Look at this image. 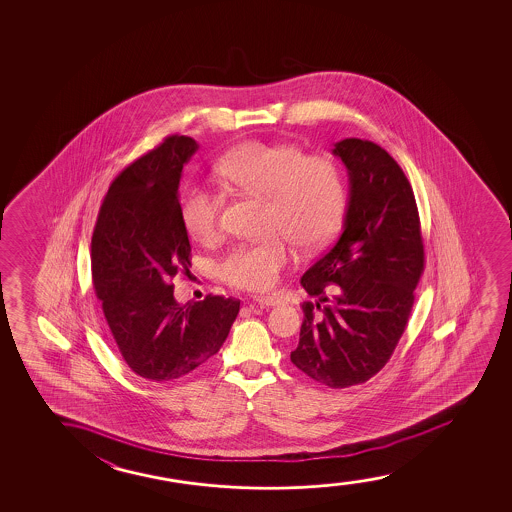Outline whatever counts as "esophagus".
<instances>
[{
  "label": "esophagus",
  "instance_id": "1",
  "mask_svg": "<svg viewBox=\"0 0 512 512\" xmlns=\"http://www.w3.org/2000/svg\"><path fill=\"white\" fill-rule=\"evenodd\" d=\"M255 302L262 306V308H274V306H280L281 301L278 297L273 295H262V297H255Z\"/></svg>",
  "mask_w": 512,
  "mask_h": 512
}]
</instances>
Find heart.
<instances>
[{
    "label": "heart",
    "instance_id": "b5f03b06",
    "mask_svg": "<svg viewBox=\"0 0 512 512\" xmlns=\"http://www.w3.org/2000/svg\"><path fill=\"white\" fill-rule=\"evenodd\" d=\"M238 189L266 197L264 231L259 243L232 246L220 260V276L231 287L267 292L292 259L287 239L302 250H320L334 239L346 211V183L336 162L308 155L292 143L250 141L232 150L218 166ZM220 197L190 185L180 199V218L190 238L210 243L220 229Z\"/></svg>",
    "mask_w": 512,
    "mask_h": 512
}]
</instances>
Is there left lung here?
Listing matches in <instances>:
<instances>
[{"label":"left lung","mask_w":512,"mask_h":512,"mask_svg":"<svg viewBox=\"0 0 512 512\" xmlns=\"http://www.w3.org/2000/svg\"><path fill=\"white\" fill-rule=\"evenodd\" d=\"M350 175L343 232L306 273L304 320L290 360L309 378L348 388L378 374L406 330L425 269L411 183L385 148L346 138L334 145Z\"/></svg>","instance_id":"8db88e82"}]
</instances>
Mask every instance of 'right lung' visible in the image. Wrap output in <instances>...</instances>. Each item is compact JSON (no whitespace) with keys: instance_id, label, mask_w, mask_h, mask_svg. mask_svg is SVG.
Segmentation results:
<instances>
[{"instance_id":"1","label":"right lung","mask_w":512,"mask_h":512,"mask_svg":"<svg viewBox=\"0 0 512 512\" xmlns=\"http://www.w3.org/2000/svg\"><path fill=\"white\" fill-rule=\"evenodd\" d=\"M196 150V140L173 134L131 162L106 192L92 232V283L113 339L129 369L157 383L218 353L239 313L232 297L182 306L173 295L171 280L190 267L178 185Z\"/></svg>"}]
</instances>
